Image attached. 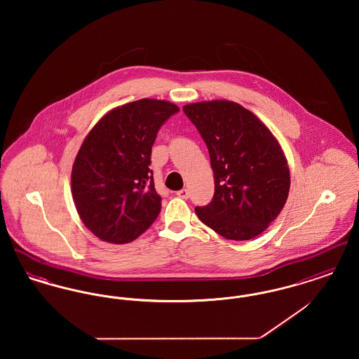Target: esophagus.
<instances>
[{
    "mask_svg": "<svg viewBox=\"0 0 359 359\" xmlns=\"http://www.w3.org/2000/svg\"><path fill=\"white\" fill-rule=\"evenodd\" d=\"M176 195H177L179 198H182V199H188V198H189V191L186 189V188H183V189L177 191V192H176Z\"/></svg>",
    "mask_w": 359,
    "mask_h": 359,
    "instance_id": "34e87169",
    "label": "esophagus"
}]
</instances>
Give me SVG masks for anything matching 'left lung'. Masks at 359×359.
Masks as SVG:
<instances>
[{"mask_svg": "<svg viewBox=\"0 0 359 359\" xmlns=\"http://www.w3.org/2000/svg\"><path fill=\"white\" fill-rule=\"evenodd\" d=\"M183 111L207 145L215 182L212 201L195 208L198 218L226 239L255 238L288 199L290 168L278 141L238 103H189Z\"/></svg>", "mask_w": 359, "mask_h": 359, "instance_id": "obj_1", "label": "left lung"}]
</instances>
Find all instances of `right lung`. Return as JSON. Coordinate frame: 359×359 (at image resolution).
I'll use <instances>...</instances> for the list:
<instances>
[{"label": "right lung", "instance_id": "right-lung-1", "mask_svg": "<svg viewBox=\"0 0 359 359\" xmlns=\"http://www.w3.org/2000/svg\"><path fill=\"white\" fill-rule=\"evenodd\" d=\"M176 104L138 100L113 109L90 130L75 157L71 188L86 227L110 243H128L156 221L161 198L149 168L161 125Z\"/></svg>", "mask_w": 359, "mask_h": 359}]
</instances>
